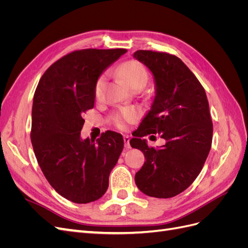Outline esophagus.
I'll list each match as a JSON object with an SVG mask.
<instances>
[{"instance_id":"esophagus-1","label":"esophagus","mask_w":248,"mask_h":248,"mask_svg":"<svg viewBox=\"0 0 248 248\" xmlns=\"http://www.w3.org/2000/svg\"><path fill=\"white\" fill-rule=\"evenodd\" d=\"M129 140H130V139H129L128 136H125L124 137V146H125L126 149H130L131 148V146L129 144Z\"/></svg>"}]
</instances>
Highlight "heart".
<instances>
[{
  "mask_svg": "<svg viewBox=\"0 0 248 248\" xmlns=\"http://www.w3.org/2000/svg\"><path fill=\"white\" fill-rule=\"evenodd\" d=\"M119 72L124 80L128 84L132 89L144 88L149 79V74L146 67L137 60H128L121 64L119 68ZM107 84L106 74H102L97 78L94 86V96L96 100H100L103 96V90ZM138 115L137 111L131 108L123 109L112 118L114 124L119 129H125L127 123H132L137 120Z\"/></svg>",
  "mask_w": 248,
  "mask_h": 248,
  "instance_id": "b5f03b06",
  "label": "heart"
}]
</instances>
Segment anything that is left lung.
I'll use <instances>...</instances> for the list:
<instances>
[{
	"label": "left lung",
	"mask_w": 248,
	"mask_h": 248,
	"mask_svg": "<svg viewBox=\"0 0 248 248\" xmlns=\"http://www.w3.org/2000/svg\"><path fill=\"white\" fill-rule=\"evenodd\" d=\"M133 58L152 72L156 96L151 109L130 140L144 153L145 163L134 180L149 197L169 199L181 193L199 176L211 149L213 124L205 89L178 57L137 50ZM158 133L166 144L149 147L143 139Z\"/></svg>",
	"instance_id": "left-lung-1"
}]
</instances>
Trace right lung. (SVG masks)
<instances>
[{"instance_id": "obj_1", "label": "right lung", "mask_w": 248, "mask_h": 248, "mask_svg": "<svg viewBox=\"0 0 248 248\" xmlns=\"http://www.w3.org/2000/svg\"><path fill=\"white\" fill-rule=\"evenodd\" d=\"M125 48L74 50L43 73L32 108L31 141L39 167L59 194L78 204L100 199L124 140L108 130L99 139H80L82 114L93 108L94 86Z\"/></svg>"}]
</instances>
